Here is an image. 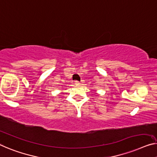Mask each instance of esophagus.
Returning <instances> with one entry per match:
<instances>
[{"mask_svg":"<svg viewBox=\"0 0 157 157\" xmlns=\"http://www.w3.org/2000/svg\"><path fill=\"white\" fill-rule=\"evenodd\" d=\"M79 81H75V85H79Z\"/></svg>","mask_w":157,"mask_h":157,"instance_id":"1","label":"esophagus"}]
</instances>
